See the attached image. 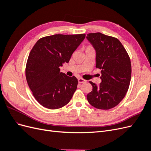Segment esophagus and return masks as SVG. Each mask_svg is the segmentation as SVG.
<instances>
[{
	"label": "esophagus",
	"instance_id": "34e87169",
	"mask_svg": "<svg viewBox=\"0 0 151 151\" xmlns=\"http://www.w3.org/2000/svg\"><path fill=\"white\" fill-rule=\"evenodd\" d=\"M78 82H79V83H86V81L84 79L79 78V79H78Z\"/></svg>",
	"mask_w": 151,
	"mask_h": 151
}]
</instances>
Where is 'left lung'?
Segmentation results:
<instances>
[{
	"label": "left lung",
	"instance_id": "obj_1",
	"mask_svg": "<svg viewBox=\"0 0 151 151\" xmlns=\"http://www.w3.org/2000/svg\"><path fill=\"white\" fill-rule=\"evenodd\" d=\"M87 38L96 52V67L101 69V83H89L93 90L87 95L90 104L100 109L113 108L129 89L132 74L130 58L117 38L101 33H89Z\"/></svg>",
	"mask_w": 151,
	"mask_h": 151
}]
</instances>
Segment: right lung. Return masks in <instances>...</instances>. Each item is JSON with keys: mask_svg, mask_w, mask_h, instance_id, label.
Here are the masks:
<instances>
[{"mask_svg": "<svg viewBox=\"0 0 151 151\" xmlns=\"http://www.w3.org/2000/svg\"><path fill=\"white\" fill-rule=\"evenodd\" d=\"M85 34L54 35L40 38L31 49L26 66V78L33 96L50 109L68 103L78 81L60 72L72 53L85 38Z\"/></svg>", "mask_w": 151, "mask_h": 151, "instance_id": "right-lung-1", "label": "right lung"}]
</instances>
